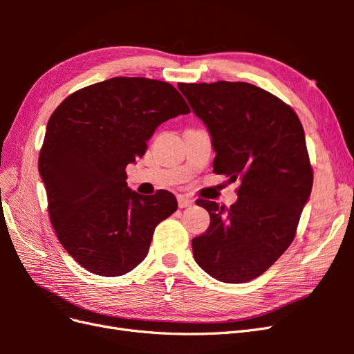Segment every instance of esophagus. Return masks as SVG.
I'll use <instances>...</instances> for the list:
<instances>
[{"label":"esophagus","mask_w":354,"mask_h":354,"mask_svg":"<svg viewBox=\"0 0 354 354\" xmlns=\"http://www.w3.org/2000/svg\"><path fill=\"white\" fill-rule=\"evenodd\" d=\"M177 202H178V207H180V208H187V207H190V205H194L195 199L190 198V196H186V195H180L178 199H177Z\"/></svg>","instance_id":"esophagus-1"}]
</instances>
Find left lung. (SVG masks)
<instances>
[{"label":"left lung","instance_id":"left-lung-1","mask_svg":"<svg viewBox=\"0 0 354 354\" xmlns=\"http://www.w3.org/2000/svg\"><path fill=\"white\" fill-rule=\"evenodd\" d=\"M207 125L214 171L241 180L230 208L201 199L209 227L192 239L198 266L214 279H255L288 250L313 186L303 125L291 106L248 82L178 84Z\"/></svg>","mask_w":354,"mask_h":354}]
</instances>
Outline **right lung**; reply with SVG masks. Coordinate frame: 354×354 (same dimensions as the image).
I'll return each mask as SVG.
<instances>
[{
    "mask_svg": "<svg viewBox=\"0 0 354 354\" xmlns=\"http://www.w3.org/2000/svg\"><path fill=\"white\" fill-rule=\"evenodd\" d=\"M189 112L168 82L116 77L72 93L50 116L38 159L50 220L85 270L121 276L145 260L177 201L168 190L138 195L125 168L145 155L158 125Z\"/></svg>",
    "mask_w": 354,
    "mask_h": 354,
    "instance_id": "obj_1",
    "label": "right lung"
}]
</instances>
